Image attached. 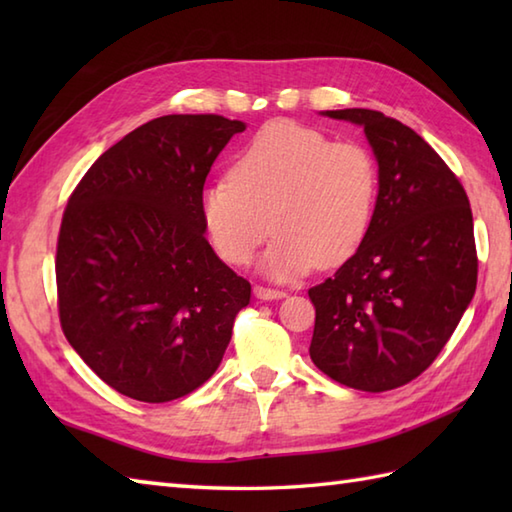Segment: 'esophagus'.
Wrapping results in <instances>:
<instances>
[{
    "label": "esophagus",
    "mask_w": 512,
    "mask_h": 512,
    "mask_svg": "<svg viewBox=\"0 0 512 512\" xmlns=\"http://www.w3.org/2000/svg\"><path fill=\"white\" fill-rule=\"evenodd\" d=\"M253 292H255L257 299H264V301H273V299H284L286 297V290H277V288H268V286H255Z\"/></svg>",
    "instance_id": "1"
}]
</instances>
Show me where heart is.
Masks as SVG:
<instances>
[{
	"instance_id": "1",
	"label": "heart",
	"mask_w": 512,
	"mask_h": 512,
	"mask_svg": "<svg viewBox=\"0 0 512 512\" xmlns=\"http://www.w3.org/2000/svg\"><path fill=\"white\" fill-rule=\"evenodd\" d=\"M378 187V162L365 145L279 118L257 129L228 178L204 189L202 220L233 266H246L273 228L264 270L299 277L358 253L376 220Z\"/></svg>"
}]
</instances>
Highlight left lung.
Instances as JSON below:
<instances>
[{
	"mask_svg": "<svg viewBox=\"0 0 512 512\" xmlns=\"http://www.w3.org/2000/svg\"><path fill=\"white\" fill-rule=\"evenodd\" d=\"M325 116L365 129L378 160V209L358 253L308 290L310 358L361 391L411 383L436 361L477 286L473 213L458 176L411 127L376 110Z\"/></svg>",
	"mask_w": 512,
	"mask_h": 512,
	"instance_id": "obj_1",
	"label": "left lung"
}]
</instances>
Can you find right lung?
Here are the masks:
<instances>
[{
  "instance_id": "add662e5",
  "label": "right lung",
  "mask_w": 512,
  "mask_h": 512,
  "mask_svg": "<svg viewBox=\"0 0 512 512\" xmlns=\"http://www.w3.org/2000/svg\"><path fill=\"white\" fill-rule=\"evenodd\" d=\"M242 121L171 114L140 125L76 184L57 239L65 339L118 394L169 402L213 376L250 284L204 237L202 191Z\"/></svg>"
}]
</instances>
